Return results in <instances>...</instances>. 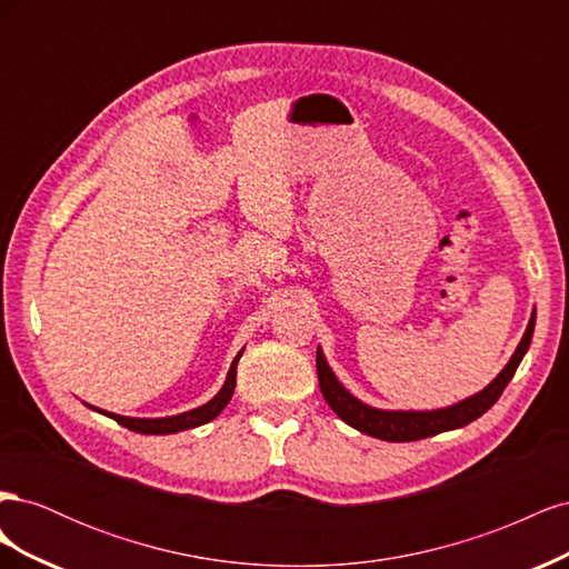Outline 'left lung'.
<instances>
[{
    "mask_svg": "<svg viewBox=\"0 0 569 569\" xmlns=\"http://www.w3.org/2000/svg\"><path fill=\"white\" fill-rule=\"evenodd\" d=\"M533 320H537V311H531L527 330L518 343V349H515V353L506 363V368L498 372L485 389L453 406L435 408V410H385V408L368 406L337 380V375L332 372L330 363H327L322 349L318 347L316 366H318L320 391L325 396L327 406H330L343 422L375 439L418 441V439L435 437L439 432H451V429H460L465 425H470L472 420H477L479 416H485V412L498 401V396L503 393V389L512 380L515 370H518L529 349L531 335H533Z\"/></svg>",
    "mask_w": 569,
    "mask_h": 569,
    "instance_id": "left-lung-1",
    "label": "left lung"
}]
</instances>
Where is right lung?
<instances>
[{
    "label": "right lung",
    "instance_id": "obj_1",
    "mask_svg": "<svg viewBox=\"0 0 569 569\" xmlns=\"http://www.w3.org/2000/svg\"><path fill=\"white\" fill-rule=\"evenodd\" d=\"M242 353H244V349L234 356L232 366L228 370V377H226V385L220 387V391L213 396L211 401H206L199 408L178 412V416H168V418H128V416H118V412L99 410L94 406H90V408L101 412V416L116 420L118 425L132 429V432H140V435H176V432H182V429H194L199 425H206V422H211L213 418H218L220 410L230 403L232 393H234V385H237V363H239V358H242Z\"/></svg>",
    "mask_w": 569,
    "mask_h": 569
}]
</instances>
